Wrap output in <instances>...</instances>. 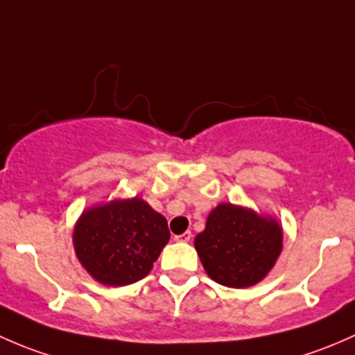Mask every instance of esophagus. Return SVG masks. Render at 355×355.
<instances>
[{
    "instance_id": "34e87169",
    "label": "esophagus",
    "mask_w": 355,
    "mask_h": 355,
    "mask_svg": "<svg viewBox=\"0 0 355 355\" xmlns=\"http://www.w3.org/2000/svg\"><path fill=\"white\" fill-rule=\"evenodd\" d=\"M174 241H178V243H189L191 241V232H182L179 234V236H174Z\"/></svg>"
}]
</instances>
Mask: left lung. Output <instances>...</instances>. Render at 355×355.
<instances>
[{"label":"left lung","instance_id":"obj_1","mask_svg":"<svg viewBox=\"0 0 355 355\" xmlns=\"http://www.w3.org/2000/svg\"><path fill=\"white\" fill-rule=\"evenodd\" d=\"M205 272L220 286L258 284L282 251V229L273 218L231 203L218 205L195 239Z\"/></svg>","mask_w":355,"mask_h":355}]
</instances>
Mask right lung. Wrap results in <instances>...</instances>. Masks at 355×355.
<instances>
[{
  "mask_svg": "<svg viewBox=\"0 0 355 355\" xmlns=\"http://www.w3.org/2000/svg\"><path fill=\"white\" fill-rule=\"evenodd\" d=\"M167 220L144 200H116L87 210L73 232L76 257L104 286H128L148 275L169 241Z\"/></svg>",
  "mask_w": 355,
  "mask_h": 355,
  "instance_id": "add662e5",
  "label": "right lung"
}]
</instances>
